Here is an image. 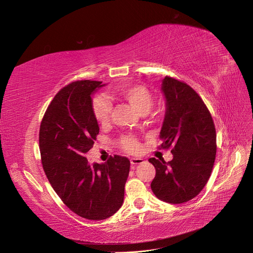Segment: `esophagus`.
<instances>
[{"mask_svg":"<svg viewBox=\"0 0 253 253\" xmlns=\"http://www.w3.org/2000/svg\"><path fill=\"white\" fill-rule=\"evenodd\" d=\"M143 162H144V160L141 158H131L130 159V163H131V165H133V167H135V165H140Z\"/></svg>","mask_w":253,"mask_h":253,"instance_id":"1","label":"esophagus"}]
</instances>
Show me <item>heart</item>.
Segmentation results:
<instances>
[{"instance_id": "b5f03b06", "label": "heart", "mask_w": 253, "mask_h": 253, "mask_svg": "<svg viewBox=\"0 0 253 253\" xmlns=\"http://www.w3.org/2000/svg\"><path fill=\"white\" fill-rule=\"evenodd\" d=\"M115 94L126 100L140 113L148 112L154 105V96L151 92L142 84H125L115 90ZM92 113L100 125H107L110 121L111 105L104 96L93 97ZM119 147L127 154H138L141 145L138 139L132 134H122L117 141Z\"/></svg>"}]
</instances>
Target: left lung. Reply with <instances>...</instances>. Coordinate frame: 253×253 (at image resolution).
<instances>
[{
  "instance_id": "8db88e82",
  "label": "left lung",
  "mask_w": 253,
  "mask_h": 253,
  "mask_svg": "<svg viewBox=\"0 0 253 253\" xmlns=\"http://www.w3.org/2000/svg\"><path fill=\"white\" fill-rule=\"evenodd\" d=\"M167 114L160 132V148H171L172 160L150 158L156 176L150 186L169 204L196 197L211 176L216 157V130L204 100L192 86L167 76L162 82Z\"/></svg>"
}]
</instances>
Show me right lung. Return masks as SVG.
Returning a JSON list of instances; mask_svg holds the SVG:
<instances>
[{"instance_id": "add662e5", "label": "right lung", "mask_w": 253, "mask_h": 253, "mask_svg": "<svg viewBox=\"0 0 253 253\" xmlns=\"http://www.w3.org/2000/svg\"><path fill=\"white\" fill-rule=\"evenodd\" d=\"M104 84L76 81L57 93L39 130L41 163L48 181L72 212L91 220L110 217L123 205L130 161L114 155L104 164L84 157L99 132L92 93Z\"/></svg>"}]
</instances>
